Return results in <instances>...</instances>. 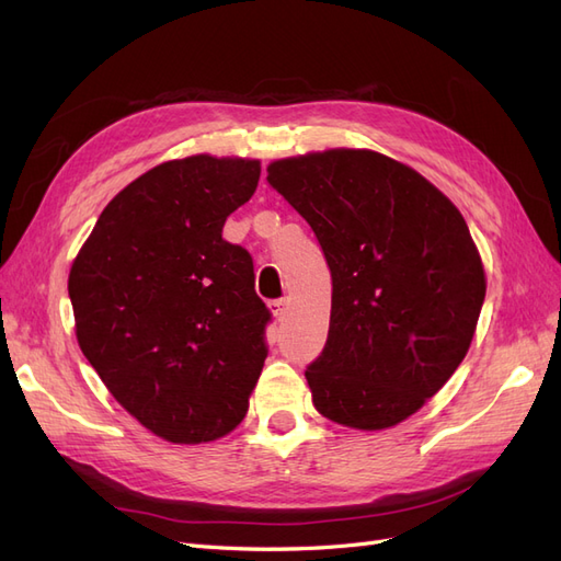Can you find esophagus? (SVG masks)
<instances>
[{
	"label": "esophagus",
	"mask_w": 561,
	"mask_h": 561,
	"mask_svg": "<svg viewBox=\"0 0 561 561\" xmlns=\"http://www.w3.org/2000/svg\"><path fill=\"white\" fill-rule=\"evenodd\" d=\"M268 307H271V311H274L276 320H285V316H287V307H290V301H287V299L283 297V299H274V301H271Z\"/></svg>",
	"instance_id": "34e87169"
}]
</instances>
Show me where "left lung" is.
I'll return each instance as SVG.
<instances>
[{
  "label": "left lung",
  "mask_w": 561,
  "mask_h": 561,
  "mask_svg": "<svg viewBox=\"0 0 561 561\" xmlns=\"http://www.w3.org/2000/svg\"><path fill=\"white\" fill-rule=\"evenodd\" d=\"M266 173L332 274L328 342L304 371L316 410L358 431L396 426L449 381L478 325L486 280L463 215L369 149L280 159Z\"/></svg>",
  "instance_id": "1"
}]
</instances>
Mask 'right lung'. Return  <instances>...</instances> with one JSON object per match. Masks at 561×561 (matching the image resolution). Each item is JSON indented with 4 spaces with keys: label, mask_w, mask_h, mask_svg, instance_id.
<instances>
[{
    "label": "right lung",
    "mask_w": 561,
    "mask_h": 561,
    "mask_svg": "<svg viewBox=\"0 0 561 561\" xmlns=\"http://www.w3.org/2000/svg\"><path fill=\"white\" fill-rule=\"evenodd\" d=\"M260 171L208 154L151 168L107 203L70 268L81 353L168 443L231 433L262 375L271 313L250 252L222 239Z\"/></svg>",
    "instance_id": "right-lung-1"
}]
</instances>
